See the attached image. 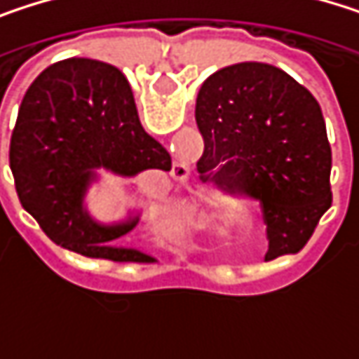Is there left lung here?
<instances>
[{
  "label": "left lung",
  "instance_id": "1",
  "mask_svg": "<svg viewBox=\"0 0 359 359\" xmlns=\"http://www.w3.org/2000/svg\"><path fill=\"white\" fill-rule=\"evenodd\" d=\"M195 120L199 179L259 201L266 259L304 250L332 203V154L316 97L285 70L245 62L201 85Z\"/></svg>",
  "mask_w": 359,
  "mask_h": 359
}]
</instances>
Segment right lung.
<instances>
[{
	"instance_id": "add662e5",
	"label": "right lung",
	"mask_w": 359,
	"mask_h": 359,
	"mask_svg": "<svg viewBox=\"0 0 359 359\" xmlns=\"http://www.w3.org/2000/svg\"><path fill=\"white\" fill-rule=\"evenodd\" d=\"M10 168L22 208L60 248L111 262H154L122 248L139 218L97 224L83 210L95 168L122 177L170 170V154L139 120L133 89L111 64L68 57L45 68L18 108Z\"/></svg>"
}]
</instances>
